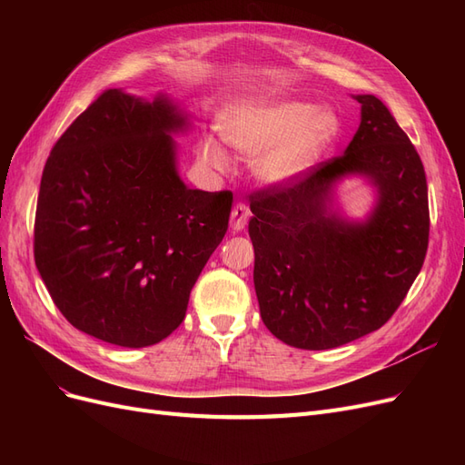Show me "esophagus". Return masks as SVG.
<instances>
[{
	"instance_id": "34e87169",
	"label": "esophagus",
	"mask_w": 465,
	"mask_h": 465,
	"mask_svg": "<svg viewBox=\"0 0 465 465\" xmlns=\"http://www.w3.org/2000/svg\"><path fill=\"white\" fill-rule=\"evenodd\" d=\"M248 217H250V209L244 203H236L231 211V229L234 232H241L246 227Z\"/></svg>"
}]
</instances>
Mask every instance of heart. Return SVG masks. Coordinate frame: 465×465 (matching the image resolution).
Segmentation results:
<instances>
[{
	"label": "heart",
	"instance_id": "1",
	"mask_svg": "<svg viewBox=\"0 0 465 465\" xmlns=\"http://www.w3.org/2000/svg\"><path fill=\"white\" fill-rule=\"evenodd\" d=\"M340 132L335 112L301 101L252 103L223 125L224 142L248 157L256 154L252 173L267 188L297 184L320 163ZM200 154L219 173L231 168L229 154L213 137L202 143Z\"/></svg>",
	"mask_w": 465,
	"mask_h": 465
}]
</instances>
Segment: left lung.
<instances>
[{
    "mask_svg": "<svg viewBox=\"0 0 465 465\" xmlns=\"http://www.w3.org/2000/svg\"><path fill=\"white\" fill-rule=\"evenodd\" d=\"M353 98L361 124L341 157L297 184L250 195L260 314L291 347L333 349L382 328L425 262L423 163L380 98ZM351 177L373 188L362 218L345 216L336 202V188Z\"/></svg>",
    "mask_w": 465,
    "mask_h": 465,
    "instance_id": "8db88e82",
    "label": "left lung"
}]
</instances>
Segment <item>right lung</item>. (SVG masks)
Here are the masks:
<instances>
[{"label":"right lung","mask_w":465,"mask_h":465,"mask_svg":"<svg viewBox=\"0 0 465 465\" xmlns=\"http://www.w3.org/2000/svg\"><path fill=\"white\" fill-rule=\"evenodd\" d=\"M192 124L171 94L110 89L46 161L35 262L60 312L96 340L139 349L171 335L227 232L232 193L178 173L174 135Z\"/></svg>","instance_id":"right-lung-1"}]
</instances>
